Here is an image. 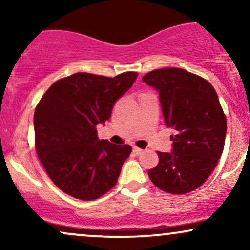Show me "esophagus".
<instances>
[{
  "label": "esophagus",
  "mask_w": 250,
  "mask_h": 250,
  "mask_svg": "<svg viewBox=\"0 0 250 250\" xmlns=\"http://www.w3.org/2000/svg\"><path fill=\"white\" fill-rule=\"evenodd\" d=\"M142 149H140V148H137V147H134L133 148V153L135 154V155H140V154H141L142 153Z\"/></svg>",
  "instance_id": "1"
}]
</instances>
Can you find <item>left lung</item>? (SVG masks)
Returning a JSON list of instances; mask_svg holds the SVG:
<instances>
[{"instance_id": "obj_1", "label": "left lung", "mask_w": 250, "mask_h": 250, "mask_svg": "<svg viewBox=\"0 0 250 250\" xmlns=\"http://www.w3.org/2000/svg\"><path fill=\"white\" fill-rule=\"evenodd\" d=\"M143 81L160 93L165 123L174 135L173 153L159 155L148 170L151 182L170 194H187L208 179L225 148L227 120L213 85L180 68L155 69Z\"/></svg>"}]
</instances>
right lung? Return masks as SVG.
Returning <instances> with one entry per match:
<instances>
[{"instance_id": "obj_1", "label": "right lung", "mask_w": 250, "mask_h": 250, "mask_svg": "<svg viewBox=\"0 0 250 250\" xmlns=\"http://www.w3.org/2000/svg\"><path fill=\"white\" fill-rule=\"evenodd\" d=\"M136 77L135 71L115 77L76 73L54 82L37 103V156L54 185L65 194L93 201L116 185L131 147L100 141L96 125L110 117L114 103Z\"/></svg>"}]
</instances>
